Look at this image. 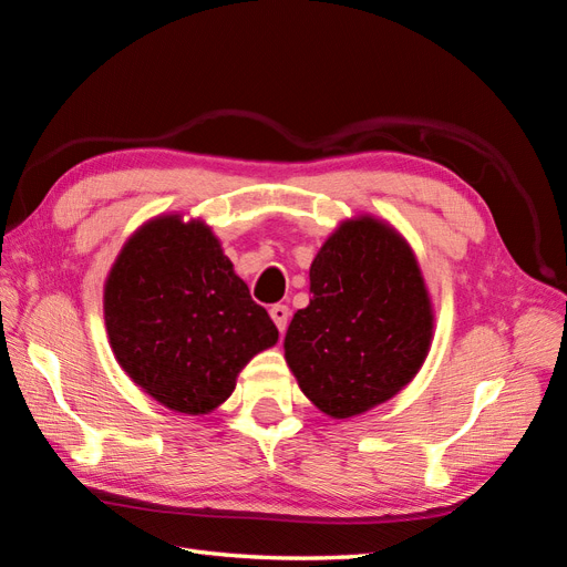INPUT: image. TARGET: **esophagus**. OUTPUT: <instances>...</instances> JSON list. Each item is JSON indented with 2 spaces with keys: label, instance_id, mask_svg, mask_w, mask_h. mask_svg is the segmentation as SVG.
<instances>
[{
  "label": "esophagus",
  "instance_id": "1",
  "mask_svg": "<svg viewBox=\"0 0 567 567\" xmlns=\"http://www.w3.org/2000/svg\"><path fill=\"white\" fill-rule=\"evenodd\" d=\"M269 315H271L274 323H277V329L284 333V331H286V326H288V317H290L288 305H271Z\"/></svg>",
  "mask_w": 567,
  "mask_h": 567
}]
</instances>
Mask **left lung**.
<instances>
[{"instance_id":"1","label":"left lung","mask_w":567,"mask_h":567,"mask_svg":"<svg viewBox=\"0 0 567 567\" xmlns=\"http://www.w3.org/2000/svg\"><path fill=\"white\" fill-rule=\"evenodd\" d=\"M310 293L284 348L323 414H362L414 379L431 346V300L414 252L390 227L346 221L315 257Z\"/></svg>"}]
</instances>
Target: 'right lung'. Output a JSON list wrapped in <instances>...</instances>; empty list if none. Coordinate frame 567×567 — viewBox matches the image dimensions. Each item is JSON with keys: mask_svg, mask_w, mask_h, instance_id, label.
I'll list each match as a JSON object with an SVG mask.
<instances>
[{"mask_svg": "<svg viewBox=\"0 0 567 567\" xmlns=\"http://www.w3.org/2000/svg\"><path fill=\"white\" fill-rule=\"evenodd\" d=\"M111 348L130 379L182 414L234 392L248 359L279 338L200 221H151L115 260L104 296Z\"/></svg>", "mask_w": 567, "mask_h": 567, "instance_id": "add662e5", "label": "right lung"}]
</instances>
